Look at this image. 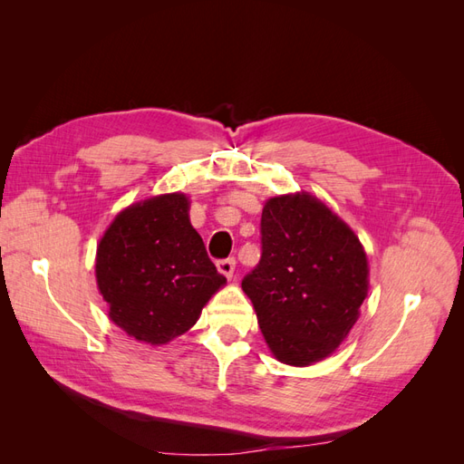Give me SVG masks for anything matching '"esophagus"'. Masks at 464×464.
Instances as JSON below:
<instances>
[{
    "mask_svg": "<svg viewBox=\"0 0 464 464\" xmlns=\"http://www.w3.org/2000/svg\"><path fill=\"white\" fill-rule=\"evenodd\" d=\"M217 269H218L224 276H227V278H232L234 269H236V259H234V257L220 259V261L217 263Z\"/></svg>",
    "mask_w": 464,
    "mask_h": 464,
    "instance_id": "1",
    "label": "esophagus"
}]
</instances>
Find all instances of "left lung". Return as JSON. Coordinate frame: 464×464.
<instances>
[{
	"label": "left lung",
	"instance_id": "obj_1",
	"mask_svg": "<svg viewBox=\"0 0 464 464\" xmlns=\"http://www.w3.org/2000/svg\"><path fill=\"white\" fill-rule=\"evenodd\" d=\"M358 236L310 193L271 198L261 215V259L242 288L275 358L312 366L346 339L368 296Z\"/></svg>",
	"mask_w": 464,
	"mask_h": 464
}]
</instances>
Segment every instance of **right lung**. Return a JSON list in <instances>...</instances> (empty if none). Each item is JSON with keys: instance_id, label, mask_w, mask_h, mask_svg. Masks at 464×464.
<instances>
[{"instance_id": "1", "label": "right lung", "mask_w": 464, "mask_h": 464, "mask_svg": "<svg viewBox=\"0 0 464 464\" xmlns=\"http://www.w3.org/2000/svg\"><path fill=\"white\" fill-rule=\"evenodd\" d=\"M108 315L135 341L166 344L189 331L227 285L189 222V199L166 193L130 205L96 249Z\"/></svg>"}]
</instances>
